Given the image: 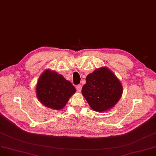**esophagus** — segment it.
I'll use <instances>...</instances> for the list:
<instances>
[{
  "instance_id": "34e87169",
  "label": "esophagus",
  "mask_w": 156,
  "mask_h": 156,
  "mask_svg": "<svg viewBox=\"0 0 156 156\" xmlns=\"http://www.w3.org/2000/svg\"><path fill=\"white\" fill-rule=\"evenodd\" d=\"M76 88L77 91H78V92H80V91H81V90H82V85H76Z\"/></svg>"
}]
</instances>
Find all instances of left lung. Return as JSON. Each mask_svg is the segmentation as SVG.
<instances>
[{"instance_id":"obj_1","label":"left lung","mask_w":156,"mask_h":156,"mask_svg":"<svg viewBox=\"0 0 156 156\" xmlns=\"http://www.w3.org/2000/svg\"><path fill=\"white\" fill-rule=\"evenodd\" d=\"M82 94L95 112H105L112 109L122 97L121 82L106 67L95 69L88 74Z\"/></svg>"}]
</instances>
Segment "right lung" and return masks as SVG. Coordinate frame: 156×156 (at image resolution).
<instances>
[{
    "instance_id": "add662e5",
    "label": "right lung",
    "mask_w": 156,
    "mask_h": 156,
    "mask_svg": "<svg viewBox=\"0 0 156 156\" xmlns=\"http://www.w3.org/2000/svg\"><path fill=\"white\" fill-rule=\"evenodd\" d=\"M36 90L39 101L44 106L55 110L63 109L76 92L71 82L51 69L45 70L41 74Z\"/></svg>"
}]
</instances>
